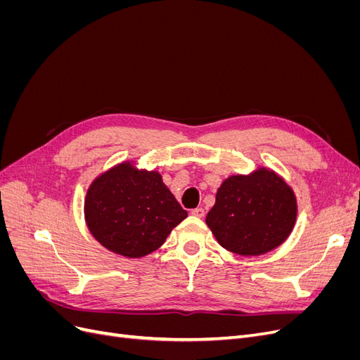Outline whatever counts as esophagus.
I'll list each match as a JSON object with an SVG mask.
<instances>
[{"mask_svg":"<svg viewBox=\"0 0 360 360\" xmlns=\"http://www.w3.org/2000/svg\"><path fill=\"white\" fill-rule=\"evenodd\" d=\"M191 214L195 216V217H202L204 216V209H201V207H197V209L191 210Z\"/></svg>","mask_w":360,"mask_h":360,"instance_id":"esophagus-1","label":"esophagus"}]
</instances>
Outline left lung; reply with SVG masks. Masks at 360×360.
<instances>
[{"instance_id": "8db88e82", "label": "left lung", "mask_w": 360, "mask_h": 360, "mask_svg": "<svg viewBox=\"0 0 360 360\" xmlns=\"http://www.w3.org/2000/svg\"><path fill=\"white\" fill-rule=\"evenodd\" d=\"M296 198L275 172L226 179L205 222L216 240L230 252L254 257L285 240L296 221Z\"/></svg>"}]
</instances>
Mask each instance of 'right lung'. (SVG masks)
<instances>
[{"mask_svg": "<svg viewBox=\"0 0 360 360\" xmlns=\"http://www.w3.org/2000/svg\"><path fill=\"white\" fill-rule=\"evenodd\" d=\"M188 212L174 198L155 171H138L122 163L86 192L85 219L105 248L129 258L158 249Z\"/></svg>", "mask_w": 360, "mask_h": 360, "instance_id": "1", "label": "right lung"}]
</instances>
